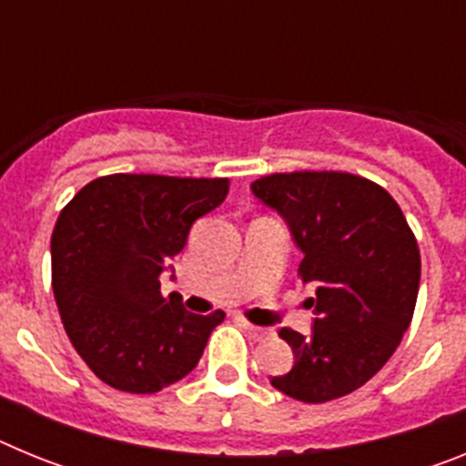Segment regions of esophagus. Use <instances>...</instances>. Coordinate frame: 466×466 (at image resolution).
Returning <instances> with one entry per match:
<instances>
[{
  "mask_svg": "<svg viewBox=\"0 0 466 466\" xmlns=\"http://www.w3.org/2000/svg\"><path fill=\"white\" fill-rule=\"evenodd\" d=\"M245 329L249 331V336H252L254 340H266L273 336V331H270L268 327H257V324H245Z\"/></svg>",
  "mask_w": 466,
  "mask_h": 466,
  "instance_id": "obj_1",
  "label": "esophagus"
}]
</instances>
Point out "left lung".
<instances>
[{
  "mask_svg": "<svg viewBox=\"0 0 466 466\" xmlns=\"http://www.w3.org/2000/svg\"><path fill=\"white\" fill-rule=\"evenodd\" d=\"M303 254L299 275L315 284L310 336L279 329L294 366L270 385L287 397L324 403L355 392L394 355L420 287L413 230L390 193L348 172H291L252 184Z\"/></svg>",
  "mask_w": 466,
  "mask_h": 466,
  "instance_id": "1",
  "label": "left lung"
}]
</instances>
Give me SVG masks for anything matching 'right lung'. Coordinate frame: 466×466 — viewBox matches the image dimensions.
<instances>
[{
	"instance_id": "add662e5",
	"label": "right lung",
	"mask_w": 466,
	"mask_h": 466,
	"mask_svg": "<svg viewBox=\"0 0 466 466\" xmlns=\"http://www.w3.org/2000/svg\"><path fill=\"white\" fill-rule=\"evenodd\" d=\"M226 193L228 179L109 175L60 212L53 294L69 340L106 385L154 394L196 369L224 312L193 315L177 294L163 299L160 275L175 273L191 226Z\"/></svg>"
}]
</instances>
